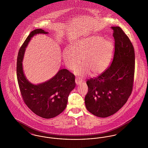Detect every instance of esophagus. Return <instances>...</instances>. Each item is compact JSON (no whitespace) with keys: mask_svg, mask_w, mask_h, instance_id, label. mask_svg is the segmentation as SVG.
Instances as JSON below:
<instances>
[{"mask_svg":"<svg viewBox=\"0 0 148 148\" xmlns=\"http://www.w3.org/2000/svg\"><path fill=\"white\" fill-rule=\"evenodd\" d=\"M75 83H76V84L77 85H80L81 84V83H82V81L81 80H79L78 79H75Z\"/></svg>","mask_w":148,"mask_h":148,"instance_id":"esophagus-1","label":"esophagus"}]
</instances>
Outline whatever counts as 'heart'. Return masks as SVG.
Masks as SVG:
<instances>
[{
	"label": "heart",
	"mask_w": 148,
	"mask_h": 148,
	"mask_svg": "<svg viewBox=\"0 0 148 148\" xmlns=\"http://www.w3.org/2000/svg\"><path fill=\"white\" fill-rule=\"evenodd\" d=\"M114 51L113 43L99 35H92L82 38L73 42L72 48L64 49L62 56L66 67L74 69L80 63L76 73L83 76L89 72L93 77L98 76L106 71L111 62Z\"/></svg>",
	"instance_id": "1"
}]
</instances>
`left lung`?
Returning a JSON list of instances; mask_svg holds the SVG:
<instances>
[{
  "label": "left lung",
  "instance_id": "8db88e82",
  "mask_svg": "<svg viewBox=\"0 0 148 148\" xmlns=\"http://www.w3.org/2000/svg\"><path fill=\"white\" fill-rule=\"evenodd\" d=\"M115 40L113 62L98 77L86 82L88 92L85 97L87 110L100 118L116 113L130 97L135 71L134 47L119 27H112Z\"/></svg>",
  "mask_w": 148,
  "mask_h": 148
}]
</instances>
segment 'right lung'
Masks as SVG:
<instances>
[{"mask_svg": "<svg viewBox=\"0 0 148 148\" xmlns=\"http://www.w3.org/2000/svg\"><path fill=\"white\" fill-rule=\"evenodd\" d=\"M48 33L42 29L32 31L19 49L16 64L17 79L24 103L36 115L45 119L63 112L69 95L75 86L74 75L66 69H60L55 76L38 84L31 83L25 77L22 63L25 48L34 35Z\"/></svg>", "mask_w": 148, "mask_h": 148, "instance_id": "1", "label": "right lung"}]
</instances>
